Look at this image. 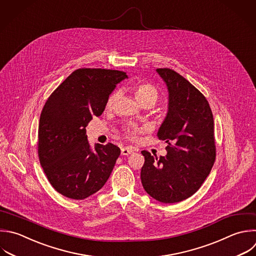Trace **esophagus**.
Returning <instances> with one entry per match:
<instances>
[{"instance_id": "1", "label": "esophagus", "mask_w": 256, "mask_h": 256, "mask_svg": "<svg viewBox=\"0 0 256 256\" xmlns=\"http://www.w3.org/2000/svg\"><path fill=\"white\" fill-rule=\"evenodd\" d=\"M132 153H134V150H133L132 148H129V147H125V148H123V149L121 150V154L124 155V156L130 155V154H132Z\"/></svg>"}]
</instances>
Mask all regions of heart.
<instances>
[{
  "instance_id": "heart-1",
  "label": "heart",
  "mask_w": 256,
  "mask_h": 256,
  "mask_svg": "<svg viewBox=\"0 0 256 256\" xmlns=\"http://www.w3.org/2000/svg\"><path fill=\"white\" fill-rule=\"evenodd\" d=\"M133 90H134L136 99L142 106H145V105L153 106L156 104V102L158 101V99L160 97L158 88L148 82H140V83L135 84L133 86ZM119 97H120V92L116 91V92L112 93L107 100V107L112 108L118 101ZM144 131H146V128H144V127L140 128V127L131 126V127L127 128L126 133L129 138L135 139L137 134L142 133Z\"/></svg>"
}]
</instances>
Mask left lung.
<instances>
[{
    "label": "left lung",
    "mask_w": 256,
    "mask_h": 256,
    "mask_svg": "<svg viewBox=\"0 0 256 256\" xmlns=\"http://www.w3.org/2000/svg\"><path fill=\"white\" fill-rule=\"evenodd\" d=\"M157 73L167 85V115L157 137L165 140L167 155L155 158L148 151L141 169L145 191L162 203H175L193 195L209 175L216 157L214 121L204 95L172 69Z\"/></svg>",
    "instance_id": "obj_1"
}]
</instances>
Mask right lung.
Wrapping results in <instances>:
<instances>
[{"label": "right lung", "instance_id": "add662e5", "mask_svg": "<svg viewBox=\"0 0 256 256\" xmlns=\"http://www.w3.org/2000/svg\"><path fill=\"white\" fill-rule=\"evenodd\" d=\"M123 71L82 68L75 70L50 95L40 116L38 155L56 191L75 200L99 191L108 180L120 148L96 144L92 151L86 126L105 110Z\"/></svg>", "mask_w": 256, "mask_h": 256}]
</instances>
